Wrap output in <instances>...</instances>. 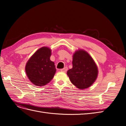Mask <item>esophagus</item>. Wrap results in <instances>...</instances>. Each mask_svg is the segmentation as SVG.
<instances>
[{
    "mask_svg": "<svg viewBox=\"0 0 126 126\" xmlns=\"http://www.w3.org/2000/svg\"><path fill=\"white\" fill-rule=\"evenodd\" d=\"M68 70V68L67 67H65L64 68H63V69H61L60 71H63V72H66Z\"/></svg>",
    "mask_w": 126,
    "mask_h": 126,
    "instance_id": "34e87169",
    "label": "esophagus"
}]
</instances>
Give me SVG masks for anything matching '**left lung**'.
Wrapping results in <instances>:
<instances>
[{
  "instance_id": "1",
  "label": "left lung",
  "mask_w": 126,
  "mask_h": 126,
  "mask_svg": "<svg viewBox=\"0 0 126 126\" xmlns=\"http://www.w3.org/2000/svg\"><path fill=\"white\" fill-rule=\"evenodd\" d=\"M72 68L67 71L70 81L78 88L89 87L96 80L98 68L91 56L82 50L76 51L73 56Z\"/></svg>"
}]
</instances>
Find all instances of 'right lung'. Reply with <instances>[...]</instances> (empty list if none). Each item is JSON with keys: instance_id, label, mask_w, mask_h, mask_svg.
I'll return each mask as SVG.
<instances>
[{"instance_id": "add662e5", "label": "right lung", "mask_w": 126, "mask_h": 126, "mask_svg": "<svg viewBox=\"0 0 126 126\" xmlns=\"http://www.w3.org/2000/svg\"><path fill=\"white\" fill-rule=\"evenodd\" d=\"M51 50L47 47L38 49L28 61L26 72L33 84L43 86L54 78L56 69L54 62L50 60Z\"/></svg>"}]
</instances>
